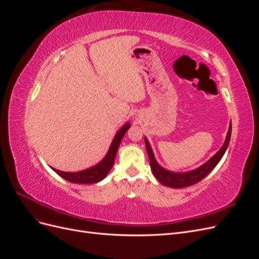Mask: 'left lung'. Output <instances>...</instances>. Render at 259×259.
Wrapping results in <instances>:
<instances>
[{
    "label": "left lung",
    "mask_w": 259,
    "mask_h": 259,
    "mask_svg": "<svg viewBox=\"0 0 259 259\" xmlns=\"http://www.w3.org/2000/svg\"><path fill=\"white\" fill-rule=\"evenodd\" d=\"M230 137H231V122L229 124V130H228V133H227L225 143L222 146V148L219 149V150L204 164H202V165L199 166L198 168H194L189 171H171L161 166L160 164L156 162L152 151V148L150 144H149L147 137H145L146 149L148 152L149 161H150L152 173L154 177L159 180L160 184L170 188H185V187H189L197 184L200 182V180L206 177L210 171L214 169V167L219 163V161L222 160L227 150V148L229 146Z\"/></svg>",
    "instance_id": "1"
}]
</instances>
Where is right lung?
<instances>
[{
	"label": "right lung",
	"instance_id": "1",
	"mask_svg": "<svg viewBox=\"0 0 259 259\" xmlns=\"http://www.w3.org/2000/svg\"><path fill=\"white\" fill-rule=\"evenodd\" d=\"M130 127L131 123L127 122L116 132V134L112 140L110 147H109V150L105 155V158L99 163H97L96 165L79 171H64L54 167H52V169L54 171H56L60 177L73 184H96L101 182L104 178H106V176L109 174V171L112 168L117 149H119L121 144V140Z\"/></svg>",
	"mask_w": 259,
	"mask_h": 259
}]
</instances>
